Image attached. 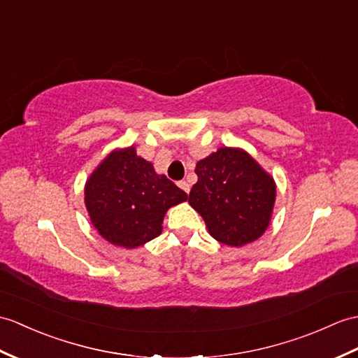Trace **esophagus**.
Instances as JSON below:
<instances>
[{"label": "esophagus", "mask_w": 358, "mask_h": 358, "mask_svg": "<svg viewBox=\"0 0 358 358\" xmlns=\"http://www.w3.org/2000/svg\"><path fill=\"white\" fill-rule=\"evenodd\" d=\"M178 186H180L182 190H185L186 194H189V190H190V185H189L187 181H185V180H182V181H178Z\"/></svg>", "instance_id": "1"}]
</instances>
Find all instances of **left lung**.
I'll return each mask as SVG.
<instances>
[{
  "label": "left lung",
  "mask_w": 358,
  "mask_h": 358,
  "mask_svg": "<svg viewBox=\"0 0 358 358\" xmlns=\"http://www.w3.org/2000/svg\"><path fill=\"white\" fill-rule=\"evenodd\" d=\"M198 181L189 204L201 215L212 238L241 247L267 230L276 185L250 154L239 148H220L196 163Z\"/></svg>",
  "instance_id": "left-lung-1"
}]
</instances>
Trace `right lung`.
<instances>
[{
	"instance_id": "right-lung-1",
	"label": "right lung",
	"mask_w": 358,
	"mask_h": 358,
	"mask_svg": "<svg viewBox=\"0 0 358 358\" xmlns=\"http://www.w3.org/2000/svg\"><path fill=\"white\" fill-rule=\"evenodd\" d=\"M186 199L185 190L159 176L134 146L106 155L85 185V206L93 226L108 243L124 248L159 236L164 213Z\"/></svg>"
}]
</instances>
